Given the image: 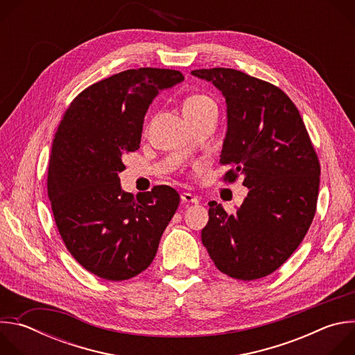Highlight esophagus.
I'll return each instance as SVG.
<instances>
[{"label":"esophagus","mask_w":355,"mask_h":355,"mask_svg":"<svg viewBox=\"0 0 355 355\" xmlns=\"http://www.w3.org/2000/svg\"><path fill=\"white\" fill-rule=\"evenodd\" d=\"M181 200L184 202V204H195V205L199 204V198L192 195V193H189V192L181 193Z\"/></svg>","instance_id":"obj_1"}]
</instances>
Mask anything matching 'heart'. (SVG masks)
I'll return each instance as SVG.
<instances>
[{"label": "heart", "mask_w": 355, "mask_h": 355, "mask_svg": "<svg viewBox=\"0 0 355 355\" xmlns=\"http://www.w3.org/2000/svg\"><path fill=\"white\" fill-rule=\"evenodd\" d=\"M215 105L214 101L205 95H192L185 99L184 103V112H196L204 110L207 107Z\"/></svg>", "instance_id": "1"}]
</instances>
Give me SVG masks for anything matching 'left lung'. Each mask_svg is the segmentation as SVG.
Listing matches in <instances>:
<instances>
[{
	"mask_svg": "<svg viewBox=\"0 0 355 355\" xmlns=\"http://www.w3.org/2000/svg\"><path fill=\"white\" fill-rule=\"evenodd\" d=\"M226 99L219 163L243 178L247 198L234 215L209 204L202 243L219 271L243 281L279 268L305 237L319 195L320 166L292 101L278 87L233 69H202Z\"/></svg>",
	"mask_w": 355,
	"mask_h": 355,
	"instance_id": "obj_1",
	"label": "left lung"
}]
</instances>
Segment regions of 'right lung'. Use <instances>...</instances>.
<instances>
[{"label":"right lung","mask_w":355,"mask_h":355,"mask_svg":"<svg viewBox=\"0 0 355 355\" xmlns=\"http://www.w3.org/2000/svg\"><path fill=\"white\" fill-rule=\"evenodd\" d=\"M184 81L175 70L137 69L85 88L55 135L47 193L70 254L91 274L123 281L155 260L174 216L178 192L167 185L139 192L121 187L125 153L140 146L148 105Z\"/></svg>","instance_id":"add662e5"}]
</instances>
